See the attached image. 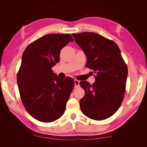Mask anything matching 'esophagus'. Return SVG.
<instances>
[{
  "mask_svg": "<svg viewBox=\"0 0 147 147\" xmlns=\"http://www.w3.org/2000/svg\"><path fill=\"white\" fill-rule=\"evenodd\" d=\"M75 83V88H77L80 85V81L78 80H74Z\"/></svg>",
  "mask_w": 147,
  "mask_h": 147,
  "instance_id": "obj_1",
  "label": "esophagus"
}]
</instances>
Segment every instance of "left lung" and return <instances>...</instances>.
<instances>
[{"mask_svg": "<svg viewBox=\"0 0 147 147\" xmlns=\"http://www.w3.org/2000/svg\"><path fill=\"white\" fill-rule=\"evenodd\" d=\"M85 54L86 66L96 74L92 85L80 82L85 94L80 100L82 113L94 120H103L117 112L123 102L127 67L118 46L113 41L94 32L72 34Z\"/></svg>", "mask_w": 147, "mask_h": 147, "instance_id": "8db88e82", "label": "left lung"}]
</instances>
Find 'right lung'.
<instances>
[{
	"instance_id": "add662e5",
	"label": "right lung",
	"mask_w": 147,
	"mask_h": 147,
	"mask_svg": "<svg viewBox=\"0 0 147 147\" xmlns=\"http://www.w3.org/2000/svg\"><path fill=\"white\" fill-rule=\"evenodd\" d=\"M73 41L70 34H48L31 43L22 55L17 74L20 97L27 112L40 121H56L65 112L74 80L59 78L51 68L59 63L61 50Z\"/></svg>"
}]
</instances>
